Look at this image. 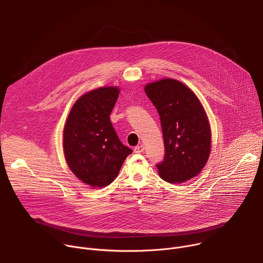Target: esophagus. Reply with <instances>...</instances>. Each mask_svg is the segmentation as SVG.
I'll return each mask as SVG.
<instances>
[{"instance_id":"esophagus-1","label":"esophagus","mask_w":263,"mask_h":263,"mask_svg":"<svg viewBox=\"0 0 263 263\" xmlns=\"http://www.w3.org/2000/svg\"><path fill=\"white\" fill-rule=\"evenodd\" d=\"M144 151V146H143V144H139V145H136L135 147H134V153H142Z\"/></svg>"}]
</instances>
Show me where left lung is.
Returning a JSON list of instances; mask_svg holds the SVG:
<instances>
[{"instance_id":"obj_1","label":"left lung","mask_w":263,"mask_h":263,"mask_svg":"<svg viewBox=\"0 0 263 263\" xmlns=\"http://www.w3.org/2000/svg\"><path fill=\"white\" fill-rule=\"evenodd\" d=\"M144 91L156 107L161 123L164 158L157 163L159 176L182 183L200 174L211 148V131L198 97L174 79L146 84Z\"/></svg>"}]
</instances>
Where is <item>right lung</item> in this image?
<instances>
[{"label": "right lung", "instance_id": "add662e5", "mask_svg": "<svg viewBox=\"0 0 263 263\" xmlns=\"http://www.w3.org/2000/svg\"><path fill=\"white\" fill-rule=\"evenodd\" d=\"M118 87L91 90L73 104L63 129V151L70 171L91 187L114 181L132 149L124 145L110 122Z\"/></svg>", "mask_w": 263, "mask_h": 263}]
</instances>
